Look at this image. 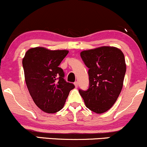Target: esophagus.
Returning a JSON list of instances; mask_svg holds the SVG:
<instances>
[{"instance_id":"esophagus-1","label":"esophagus","mask_w":147,"mask_h":147,"mask_svg":"<svg viewBox=\"0 0 147 147\" xmlns=\"http://www.w3.org/2000/svg\"><path fill=\"white\" fill-rule=\"evenodd\" d=\"M74 84H75V87H76V88L78 87V82H75V83H74Z\"/></svg>"}]
</instances>
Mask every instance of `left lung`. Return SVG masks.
I'll use <instances>...</instances> for the list:
<instances>
[{
    "label": "left lung",
    "mask_w": 147,
    "mask_h": 147,
    "mask_svg": "<svg viewBox=\"0 0 147 147\" xmlns=\"http://www.w3.org/2000/svg\"><path fill=\"white\" fill-rule=\"evenodd\" d=\"M88 70L89 85L86 91L79 90L86 106L97 114L113 106L122 89L126 65L119 48L102 46L81 52Z\"/></svg>",
    "instance_id": "8db88e82"
}]
</instances>
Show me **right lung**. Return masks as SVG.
<instances>
[{
    "mask_svg": "<svg viewBox=\"0 0 147 147\" xmlns=\"http://www.w3.org/2000/svg\"><path fill=\"white\" fill-rule=\"evenodd\" d=\"M68 50H50L43 47L30 48L23 59L25 80L35 104L47 113L63 109L69 92L75 88L65 82L59 67Z\"/></svg>",
    "mask_w": 147,
    "mask_h": 147,
    "instance_id": "obj_1",
    "label": "right lung"
}]
</instances>
